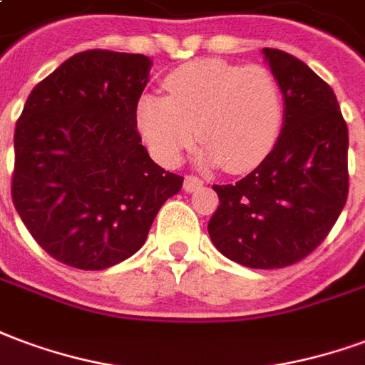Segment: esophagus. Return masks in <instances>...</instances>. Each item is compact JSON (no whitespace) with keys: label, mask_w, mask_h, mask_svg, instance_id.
I'll use <instances>...</instances> for the list:
<instances>
[{"label":"esophagus","mask_w":365,"mask_h":365,"mask_svg":"<svg viewBox=\"0 0 365 365\" xmlns=\"http://www.w3.org/2000/svg\"><path fill=\"white\" fill-rule=\"evenodd\" d=\"M201 185H203V182H201L199 178H195V175H185V180H183V190L187 191V193H193V191L199 190Z\"/></svg>","instance_id":"34e87169"}]
</instances>
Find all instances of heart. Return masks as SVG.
Masks as SVG:
<instances>
[{"label": "heart", "instance_id": "b5f03b06", "mask_svg": "<svg viewBox=\"0 0 365 365\" xmlns=\"http://www.w3.org/2000/svg\"><path fill=\"white\" fill-rule=\"evenodd\" d=\"M164 85L168 96H141L137 128L156 160L166 166L191 147L195 129L205 143L203 162H222L230 172L255 168L279 139L282 100L265 67L203 59L178 67Z\"/></svg>", "mask_w": 365, "mask_h": 365}]
</instances>
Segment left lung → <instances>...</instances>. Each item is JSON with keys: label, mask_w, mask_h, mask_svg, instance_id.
Wrapping results in <instances>:
<instances>
[{"label": "left lung", "mask_w": 365, "mask_h": 365, "mask_svg": "<svg viewBox=\"0 0 365 365\" xmlns=\"http://www.w3.org/2000/svg\"><path fill=\"white\" fill-rule=\"evenodd\" d=\"M279 83L282 129L244 180L212 185L220 205L209 236L224 257L250 269H280L327 237L348 195V128L333 88L290 53L263 48Z\"/></svg>", "instance_id": "left-lung-1"}]
</instances>
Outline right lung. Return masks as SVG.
<instances>
[{
  "mask_svg": "<svg viewBox=\"0 0 365 365\" xmlns=\"http://www.w3.org/2000/svg\"><path fill=\"white\" fill-rule=\"evenodd\" d=\"M153 61L75 53L32 88L15 128L13 205L40 247L83 271L121 263L145 244L183 178L141 145L137 102Z\"/></svg>",
  "mask_w": 365,
  "mask_h": 365,
  "instance_id": "right-lung-1",
  "label": "right lung"
}]
</instances>
